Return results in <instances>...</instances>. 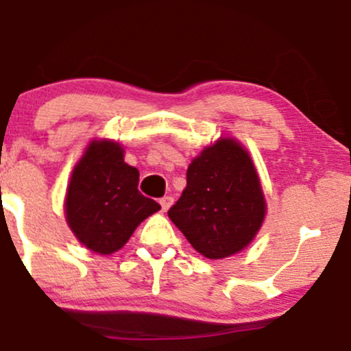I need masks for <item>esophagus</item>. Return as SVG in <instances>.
<instances>
[{"mask_svg":"<svg viewBox=\"0 0 351 351\" xmlns=\"http://www.w3.org/2000/svg\"><path fill=\"white\" fill-rule=\"evenodd\" d=\"M160 204H162L163 211H168V208H170L173 204V198H171V196H163V198L160 199Z\"/></svg>","mask_w":351,"mask_h":351,"instance_id":"obj_1","label":"esophagus"}]
</instances>
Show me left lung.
I'll return each mask as SVG.
<instances>
[{
	"instance_id": "1",
	"label": "left lung",
	"mask_w": 351,
	"mask_h": 351,
	"mask_svg": "<svg viewBox=\"0 0 351 351\" xmlns=\"http://www.w3.org/2000/svg\"><path fill=\"white\" fill-rule=\"evenodd\" d=\"M265 201L247 152L221 138L193 160L186 188L168 211L189 244L208 259L244 249L259 231Z\"/></svg>"
}]
</instances>
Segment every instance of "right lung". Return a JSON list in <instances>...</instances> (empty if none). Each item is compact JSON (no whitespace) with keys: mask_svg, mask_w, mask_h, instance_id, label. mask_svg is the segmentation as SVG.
Here are the masks:
<instances>
[{"mask_svg":"<svg viewBox=\"0 0 351 351\" xmlns=\"http://www.w3.org/2000/svg\"><path fill=\"white\" fill-rule=\"evenodd\" d=\"M140 173L123 162L115 142H92L72 171L66 198L67 223L90 251L112 254L130 239L160 204L138 191Z\"/></svg>","mask_w":351,"mask_h":351,"instance_id":"add662e5","label":"right lung"}]
</instances>
